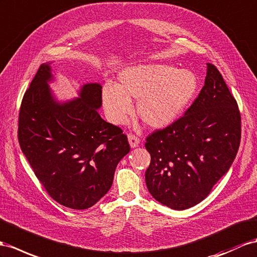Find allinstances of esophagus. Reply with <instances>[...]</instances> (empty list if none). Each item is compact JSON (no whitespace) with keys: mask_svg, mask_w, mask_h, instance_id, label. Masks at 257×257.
<instances>
[{"mask_svg":"<svg viewBox=\"0 0 257 257\" xmlns=\"http://www.w3.org/2000/svg\"><path fill=\"white\" fill-rule=\"evenodd\" d=\"M128 141L131 148H136L138 147V144H139V139H138V137H136L133 134H128Z\"/></svg>","mask_w":257,"mask_h":257,"instance_id":"obj_1","label":"esophagus"}]
</instances>
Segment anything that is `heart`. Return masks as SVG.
<instances>
[{
    "instance_id": "b5f03b06",
    "label": "heart",
    "mask_w": 257,
    "mask_h": 257,
    "mask_svg": "<svg viewBox=\"0 0 257 257\" xmlns=\"http://www.w3.org/2000/svg\"><path fill=\"white\" fill-rule=\"evenodd\" d=\"M199 82L192 71L167 64H151L121 71L115 85H105L103 105L108 119L122 123L133 113L130 100H137L138 114L151 127L174 122L196 94Z\"/></svg>"
}]
</instances>
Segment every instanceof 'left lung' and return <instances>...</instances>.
<instances>
[{"instance_id": "left-lung-1", "label": "left lung", "mask_w": 257, "mask_h": 257, "mask_svg": "<svg viewBox=\"0 0 257 257\" xmlns=\"http://www.w3.org/2000/svg\"><path fill=\"white\" fill-rule=\"evenodd\" d=\"M241 141V114L219 70L207 64L205 84L178 119L149 135L146 182L173 209L202 202L231 166Z\"/></svg>"}]
</instances>
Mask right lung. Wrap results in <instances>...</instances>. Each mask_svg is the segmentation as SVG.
<instances>
[{"mask_svg": "<svg viewBox=\"0 0 257 257\" xmlns=\"http://www.w3.org/2000/svg\"><path fill=\"white\" fill-rule=\"evenodd\" d=\"M49 64L39 67L25 92L18 142L38 180L63 206L85 209L107 193L117 164L129 153L127 136L102 119V87L83 85L80 97L58 104L52 96Z\"/></svg>", "mask_w": 257, "mask_h": 257, "instance_id": "right-lung-1", "label": "right lung"}]
</instances>
